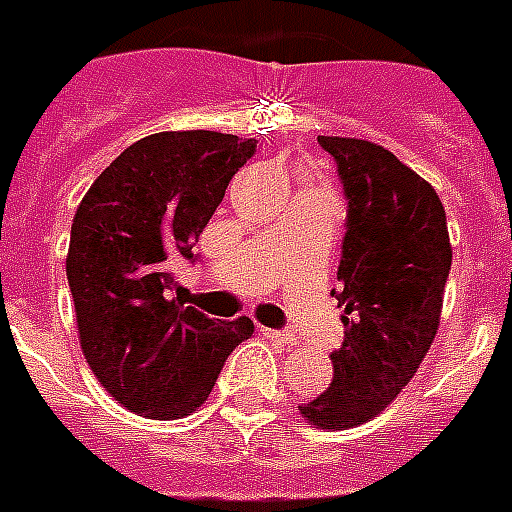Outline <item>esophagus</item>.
I'll list each match as a JSON object with an SVG mask.
<instances>
[{
	"label": "esophagus",
	"instance_id": "1",
	"mask_svg": "<svg viewBox=\"0 0 512 512\" xmlns=\"http://www.w3.org/2000/svg\"><path fill=\"white\" fill-rule=\"evenodd\" d=\"M263 335L273 342H281V345H292L295 342V335L289 329H263Z\"/></svg>",
	"mask_w": 512,
	"mask_h": 512
}]
</instances>
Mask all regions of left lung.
I'll use <instances>...</instances> for the list:
<instances>
[{"label":"left lung","mask_w":512,"mask_h":512,"mask_svg":"<svg viewBox=\"0 0 512 512\" xmlns=\"http://www.w3.org/2000/svg\"><path fill=\"white\" fill-rule=\"evenodd\" d=\"M319 143L335 156L348 199L340 292H332L345 308V340L332 353L329 388L300 414L348 430L385 412L420 369L441 321L452 244L436 188L388 148L335 135Z\"/></svg>","instance_id":"8db88e82"}]
</instances>
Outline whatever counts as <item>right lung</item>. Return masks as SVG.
<instances>
[{
    "label": "right lung",
    "mask_w": 512,
    "mask_h": 512,
    "mask_svg": "<svg viewBox=\"0 0 512 512\" xmlns=\"http://www.w3.org/2000/svg\"><path fill=\"white\" fill-rule=\"evenodd\" d=\"M255 140L156 132L100 172L71 223L66 276L82 353L130 412L180 420L212 393L225 358L255 335L247 316L209 319L172 297V265L193 244Z\"/></svg>",
    "instance_id": "1"
}]
</instances>
